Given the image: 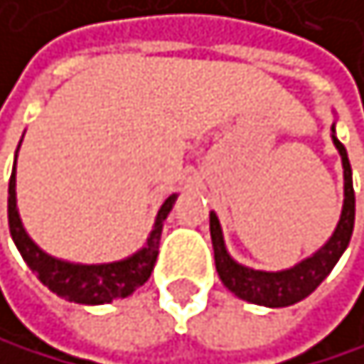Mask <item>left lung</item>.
<instances>
[{"label":"left lung","instance_id":"obj_1","mask_svg":"<svg viewBox=\"0 0 364 364\" xmlns=\"http://www.w3.org/2000/svg\"><path fill=\"white\" fill-rule=\"evenodd\" d=\"M338 151L342 156L344 165V206L338 228L328 242L321 247L315 256L306 258L292 269L285 272H256L237 265V262L226 254L220 222L210 213V237H213V251H215V267L222 283L231 290L235 296L245 301L267 306V308H285L306 299L317 285L324 281L336 262L347 249L351 233H353V220H355V195H353V181H351V165L344 144L333 136Z\"/></svg>","mask_w":364,"mask_h":364}]
</instances>
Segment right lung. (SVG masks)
<instances>
[{"label": "right lung", "instance_id": "obj_1", "mask_svg": "<svg viewBox=\"0 0 364 364\" xmlns=\"http://www.w3.org/2000/svg\"><path fill=\"white\" fill-rule=\"evenodd\" d=\"M174 195H169L165 203L158 210L156 226L146 240V247L138 251L136 256H131L122 262H110V265H72V262H63L47 256L45 251H40L33 240L26 235L22 228L20 215H17L15 203V167L9 183V228L15 240L17 249H20L22 258L31 272L43 281V285L58 296H65L68 301L74 304H108L115 299L129 296L133 290H138L140 285L149 281L156 256H158V242H161V231L167 213L172 210Z\"/></svg>", "mask_w": 364, "mask_h": 364}]
</instances>
